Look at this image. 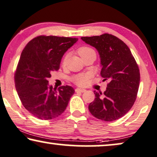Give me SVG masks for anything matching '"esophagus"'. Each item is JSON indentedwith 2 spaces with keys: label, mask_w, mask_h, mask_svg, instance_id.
Here are the masks:
<instances>
[{
  "label": "esophagus",
  "mask_w": 157,
  "mask_h": 157,
  "mask_svg": "<svg viewBox=\"0 0 157 157\" xmlns=\"http://www.w3.org/2000/svg\"><path fill=\"white\" fill-rule=\"evenodd\" d=\"M75 91H76V92H80V93H85V92H86V90L82 89V88H76V89H75Z\"/></svg>",
  "instance_id": "esophagus-1"
}]
</instances>
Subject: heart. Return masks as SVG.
<instances>
[{
  "label": "heart",
  "mask_w": 157,
  "mask_h": 157,
  "mask_svg": "<svg viewBox=\"0 0 157 157\" xmlns=\"http://www.w3.org/2000/svg\"><path fill=\"white\" fill-rule=\"evenodd\" d=\"M77 53H78L79 55L80 56V57L84 58L86 56L89 55L90 54L92 53H95V51L92 49L90 47H82L79 48L78 50H77ZM68 59V55L66 54V55L64 56L63 59H62V66L64 67L66 66L67 62ZM92 75L90 73H81V74H78L75 75L72 77V81L75 84H76L78 86H86V85L88 84L90 79L91 78Z\"/></svg>",
  "instance_id": "obj_1"
}]
</instances>
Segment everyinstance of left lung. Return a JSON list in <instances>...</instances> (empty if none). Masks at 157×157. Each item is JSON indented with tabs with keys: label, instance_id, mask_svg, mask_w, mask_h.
I'll return each instance as SVG.
<instances>
[{
	"label": "left lung",
	"instance_id": "left-lung-1",
	"mask_svg": "<svg viewBox=\"0 0 157 157\" xmlns=\"http://www.w3.org/2000/svg\"><path fill=\"white\" fill-rule=\"evenodd\" d=\"M81 39L99 52L102 69L100 75L108 80L103 94L94 91L95 98L88 106L98 119L113 121L126 115L134 104L140 82V72L131 52L126 44L109 33Z\"/></svg>",
	"mask_w": 157,
	"mask_h": 157
}]
</instances>
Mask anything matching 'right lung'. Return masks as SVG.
<instances>
[{
	"label": "right lung",
	"mask_w": 157,
	"mask_h": 157,
	"mask_svg": "<svg viewBox=\"0 0 157 157\" xmlns=\"http://www.w3.org/2000/svg\"><path fill=\"white\" fill-rule=\"evenodd\" d=\"M77 38L38 36L23 49L14 81L18 97L24 108L36 118L51 120L60 116L75 93L71 86L58 89L49 86L48 78L60 67L62 56Z\"/></svg>",
	"instance_id": "right-lung-1"
}]
</instances>
